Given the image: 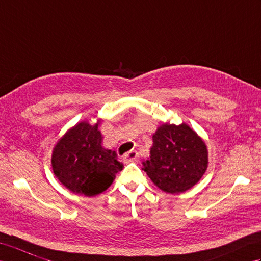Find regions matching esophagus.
I'll return each instance as SVG.
<instances>
[{"instance_id":"esophagus-1","label":"esophagus","mask_w":261,"mask_h":261,"mask_svg":"<svg viewBox=\"0 0 261 261\" xmlns=\"http://www.w3.org/2000/svg\"><path fill=\"white\" fill-rule=\"evenodd\" d=\"M138 158V153L136 152V150H130V152L126 153L124 155V161L125 162H134L136 161Z\"/></svg>"}]
</instances>
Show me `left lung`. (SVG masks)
I'll return each instance as SVG.
<instances>
[{
  "label": "left lung",
  "mask_w": 261,
  "mask_h": 261,
  "mask_svg": "<svg viewBox=\"0 0 261 261\" xmlns=\"http://www.w3.org/2000/svg\"><path fill=\"white\" fill-rule=\"evenodd\" d=\"M207 154L204 141L189 125L164 123L153 134L150 156L142 162L143 170L164 192L182 193L203 176Z\"/></svg>",
  "instance_id": "left-lung-1"
}]
</instances>
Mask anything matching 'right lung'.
<instances>
[{
    "label": "right lung",
    "instance_id": "add662e5",
    "mask_svg": "<svg viewBox=\"0 0 261 261\" xmlns=\"http://www.w3.org/2000/svg\"><path fill=\"white\" fill-rule=\"evenodd\" d=\"M83 120L69 128L52 150L51 164L55 176L71 192L95 196L106 191L123 170V163L112 149L102 147L98 126Z\"/></svg>",
    "mask_w": 261,
    "mask_h": 261
}]
</instances>
